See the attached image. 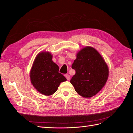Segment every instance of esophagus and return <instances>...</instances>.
Masks as SVG:
<instances>
[{"instance_id": "1", "label": "esophagus", "mask_w": 133, "mask_h": 133, "mask_svg": "<svg viewBox=\"0 0 133 133\" xmlns=\"http://www.w3.org/2000/svg\"><path fill=\"white\" fill-rule=\"evenodd\" d=\"M65 78H66V79H67L68 80H70V75H69L65 74Z\"/></svg>"}]
</instances>
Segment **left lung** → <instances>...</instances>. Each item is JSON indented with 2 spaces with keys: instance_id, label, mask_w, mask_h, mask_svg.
<instances>
[{
  "instance_id": "8db88e82",
  "label": "left lung",
  "mask_w": 133,
  "mask_h": 133,
  "mask_svg": "<svg viewBox=\"0 0 133 133\" xmlns=\"http://www.w3.org/2000/svg\"><path fill=\"white\" fill-rule=\"evenodd\" d=\"M71 68L76 73L70 83L84 98L97 94L107 82L109 68L105 60L95 48L87 46L79 51Z\"/></svg>"
}]
</instances>
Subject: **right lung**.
<instances>
[{
  "instance_id": "add662e5",
  "label": "right lung",
  "mask_w": 133,
  "mask_h": 133,
  "mask_svg": "<svg viewBox=\"0 0 133 133\" xmlns=\"http://www.w3.org/2000/svg\"><path fill=\"white\" fill-rule=\"evenodd\" d=\"M52 58L50 52L41 51L36 56L30 71L32 85L40 93L46 96L53 94L60 83L66 81L64 76L59 73V66Z\"/></svg>"
}]
</instances>
